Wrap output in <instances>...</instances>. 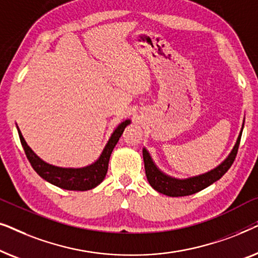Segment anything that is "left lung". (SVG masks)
Masks as SVG:
<instances>
[{"label":"left lung","instance_id":"1","mask_svg":"<svg viewBox=\"0 0 258 258\" xmlns=\"http://www.w3.org/2000/svg\"><path fill=\"white\" fill-rule=\"evenodd\" d=\"M244 125V121H243ZM243 125L239 135L237 137L234 148H232L231 153L228 155V157L222 162L220 165L214 168L213 170L206 172V174L194 176L189 178H175L171 177L163 171H161L157 168V165L154 163L153 158H151L149 151L146 148H143V161H144V169H146V175L149 184L156 190V191L163 194V195L170 197H179V196H188L192 195L201 191V190L206 189L207 186L213 184L223 176L225 172L229 170L231 164L234 163L236 155H237L239 142H241V136L243 132Z\"/></svg>","mask_w":258,"mask_h":258}]
</instances>
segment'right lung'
<instances>
[{
    "mask_svg": "<svg viewBox=\"0 0 258 258\" xmlns=\"http://www.w3.org/2000/svg\"><path fill=\"white\" fill-rule=\"evenodd\" d=\"M130 119H125L122 123H119L117 128L111 134L108 143L105 144L103 151L94 163L83 168H62L56 167V165L49 164L43 160H41L36 154L31 150V148L28 146L26 140L23 139L20 129L17 128L19 136L24 149V153L27 155V158L29 160L31 167L42 178L51 183L58 188L66 190H77V191H86L97 186L103 181L108 171L109 158L114 150L116 144H117L119 137L124 132V128L130 124Z\"/></svg>",
    "mask_w": 258,
    "mask_h": 258,
    "instance_id": "add662e5",
    "label": "right lung"
}]
</instances>
